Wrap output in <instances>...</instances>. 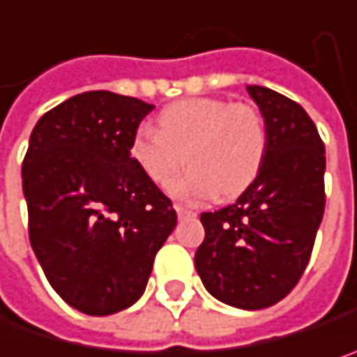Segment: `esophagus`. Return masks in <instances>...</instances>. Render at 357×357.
<instances>
[{
    "instance_id": "esophagus-1",
    "label": "esophagus",
    "mask_w": 357,
    "mask_h": 357,
    "mask_svg": "<svg viewBox=\"0 0 357 357\" xmlns=\"http://www.w3.org/2000/svg\"><path fill=\"white\" fill-rule=\"evenodd\" d=\"M176 212H178L179 218H185V216H196V212L190 211V208H185V206H179V204H176Z\"/></svg>"
}]
</instances>
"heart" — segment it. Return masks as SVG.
<instances>
[{"mask_svg": "<svg viewBox=\"0 0 357 357\" xmlns=\"http://www.w3.org/2000/svg\"><path fill=\"white\" fill-rule=\"evenodd\" d=\"M157 124L159 130L141 126L128 153L157 185L169 183L188 158L192 169L169 184L176 198H235L264 165L268 130L253 106L222 98H185L163 108Z\"/></svg>", "mask_w": 357, "mask_h": 357, "instance_id": "obj_1", "label": "heart"}]
</instances>
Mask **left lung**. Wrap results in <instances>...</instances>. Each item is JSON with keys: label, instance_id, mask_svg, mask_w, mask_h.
I'll list each match as a JSON object with an SVG mask.
<instances>
[{"label": "left lung", "instance_id": "left-lung-1", "mask_svg": "<svg viewBox=\"0 0 357 357\" xmlns=\"http://www.w3.org/2000/svg\"><path fill=\"white\" fill-rule=\"evenodd\" d=\"M268 151L253 183L220 211L202 212L204 241L194 264L225 305L247 310L280 303L298 284L325 211V145L305 108L261 85Z\"/></svg>", "mask_w": 357, "mask_h": 357}]
</instances>
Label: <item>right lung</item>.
Listing matches in <instances>:
<instances>
[{"mask_svg":"<svg viewBox=\"0 0 357 357\" xmlns=\"http://www.w3.org/2000/svg\"><path fill=\"white\" fill-rule=\"evenodd\" d=\"M155 106L85 91L45 114L22 163L30 245L56 294L85 314L135 305L178 214L130 159Z\"/></svg>","mask_w":357,"mask_h":357,"instance_id":"right-lung-1","label":"right lung"}]
</instances>
